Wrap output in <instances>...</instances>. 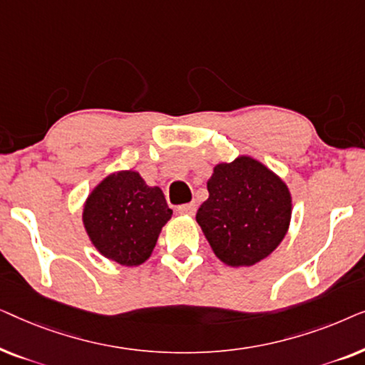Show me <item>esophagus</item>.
Segmentation results:
<instances>
[{"label": "esophagus", "instance_id": "34e87169", "mask_svg": "<svg viewBox=\"0 0 365 365\" xmlns=\"http://www.w3.org/2000/svg\"><path fill=\"white\" fill-rule=\"evenodd\" d=\"M178 212L179 214H187V216H192V214L196 212V204H194V202L181 204V206H178Z\"/></svg>", "mask_w": 365, "mask_h": 365}]
</instances>
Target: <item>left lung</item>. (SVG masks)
Masks as SVG:
<instances>
[{"mask_svg": "<svg viewBox=\"0 0 365 365\" xmlns=\"http://www.w3.org/2000/svg\"><path fill=\"white\" fill-rule=\"evenodd\" d=\"M207 191L196 221L224 264L252 266L281 244L291 221V194L264 164L247 156L217 164Z\"/></svg>", "mask_w": 365, "mask_h": 365, "instance_id": "obj_1", "label": "left lung"}]
</instances>
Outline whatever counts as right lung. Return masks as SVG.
I'll return each instance as SVG.
<instances>
[{"mask_svg":"<svg viewBox=\"0 0 365 365\" xmlns=\"http://www.w3.org/2000/svg\"><path fill=\"white\" fill-rule=\"evenodd\" d=\"M171 216L161 189L149 187L138 173L121 171L89 194L83 221L103 256L123 266H138L151 256Z\"/></svg>","mask_w":365,"mask_h":365,"instance_id":"right-lung-1","label":"right lung"}]
</instances>
